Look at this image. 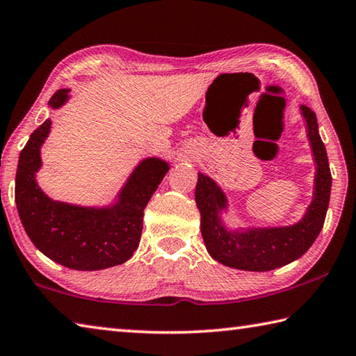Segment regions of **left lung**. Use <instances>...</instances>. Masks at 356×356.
<instances>
[{"label": "left lung", "mask_w": 356, "mask_h": 356, "mask_svg": "<svg viewBox=\"0 0 356 356\" xmlns=\"http://www.w3.org/2000/svg\"><path fill=\"white\" fill-rule=\"evenodd\" d=\"M300 113L316 163L313 199L300 221L279 227L230 229L222 219V213L229 210L227 196L211 177L197 172L195 199L200 211V234L210 257L224 266L255 273L282 268L305 254L322 230L330 202V166L316 113L307 106H300Z\"/></svg>", "instance_id": "left-lung-1"}]
</instances>
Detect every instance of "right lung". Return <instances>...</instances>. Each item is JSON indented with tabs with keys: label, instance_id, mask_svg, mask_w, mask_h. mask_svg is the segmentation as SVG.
I'll use <instances>...</instances> for the list:
<instances>
[{
	"label": "right lung",
	"instance_id": "right-lung-1",
	"mask_svg": "<svg viewBox=\"0 0 356 356\" xmlns=\"http://www.w3.org/2000/svg\"><path fill=\"white\" fill-rule=\"evenodd\" d=\"M68 93V88L57 90L48 106H65ZM49 132L48 118L31 134L18 159L15 202L26 234L42 254L70 269L99 270L127 261L138 248L143 211L170 163L159 157L141 160L108 205L62 202L44 195L35 179L42 168L40 149Z\"/></svg>",
	"mask_w": 356,
	"mask_h": 356
}]
</instances>
